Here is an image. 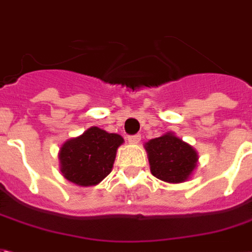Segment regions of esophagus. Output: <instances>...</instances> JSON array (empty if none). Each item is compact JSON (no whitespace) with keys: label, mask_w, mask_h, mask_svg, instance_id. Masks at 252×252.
<instances>
[{"label":"esophagus","mask_w":252,"mask_h":252,"mask_svg":"<svg viewBox=\"0 0 252 252\" xmlns=\"http://www.w3.org/2000/svg\"><path fill=\"white\" fill-rule=\"evenodd\" d=\"M139 141H141V135H139V134H135V135H130V137H128V142H130V144H139Z\"/></svg>","instance_id":"esophagus-1"}]
</instances>
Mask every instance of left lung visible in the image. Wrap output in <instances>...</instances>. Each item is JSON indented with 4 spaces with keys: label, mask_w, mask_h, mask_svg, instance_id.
<instances>
[{
    "label": "left lung",
    "mask_w": 252,
    "mask_h": 252,
    "mask_svg": "<svg viewBox=\"0 0 252 252\" xmlns=\"http://www.w3.org/2000/svg\"><path fill=\"white\" fill-rule=\"evenodd\" d=\"M150 172L161 181L179 184L185 183L197 168L199 154L193 146L168 131L145 144Z\"/></svg>",
    "instance_id": "obj_1"
}]
</instances>
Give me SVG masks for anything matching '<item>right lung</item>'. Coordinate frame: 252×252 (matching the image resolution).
<instances>
[{
  "mask_svg": "<svg viewBox=\"0 0 252 252\" xmlns=\"http://www.w3.org/2000/svg\"><path fill=\"white\" fill-rule=\"evenodd\" d=\"M124 138L93 126L82 135L67 139L59 150L60 172L79 187L98 185L113 170L117 150Z\"/></svg>",
  "mask_w": 252,
  "mask_h": 252,
  "instance_id": "add662e5",
  "label": "right lung"
}]
</instances>
